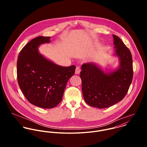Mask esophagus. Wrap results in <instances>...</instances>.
I'll return each mask as SVG.
<instances>
[{
    "instance_id": "obj_1",
    "label": "esophagus",
    "mask_w": 147,
    "mask_h": 147,
    "mask_svg": "<svg viewBox=\"0 0 147 147\" xmlns=\"http://www.w3.org/2000/svg\"><path fill=\"white\" fill-rule=\"evenodd\" d=\"M81 71V68L80 66H77L76 67V70H75V74H79Z\"/></svg>"
}]
</instances>
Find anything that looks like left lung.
Listing matches in <instances>:
<instances>
[{
  "label": "left lung",
  "instance_id": "left-lung-1",
  "mask_svg": "<svg viewBox=\"0 0 147 147\" xmlns=\"http://www.w3.org/2000/svg\"><path fill=\"white\" fill-rule=\"evenodd\" d=\"M113 36L115 54L120 59L119 68L106 74L94 63H84L80 75L85 101L89 106L99 109L109 107L122 101L133 78L131 52L118 36Z\"/></svg>",
  "mask_w": 147,
  "mask_h": 147
}]
</instances>
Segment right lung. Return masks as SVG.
<instances>
[{"instance_id": "obj_1", "label": "right lung", "mask_w": 147, "mask_h": 147, "mask_svg": "<svg viewBox=\"0 0 147 147\" xmlns=\"http://www.w3.org/2000/svg\"><path fill=\"white\" fill-rule=\"evenodd\" d=\"M50 37L39 36L28 42L19 53L17 78L21 91L33 105L53 108L62 101L69 79L76 67H62L49 61L38 51L40 45L50 42Z\"/></svg>"}]
</instances>
